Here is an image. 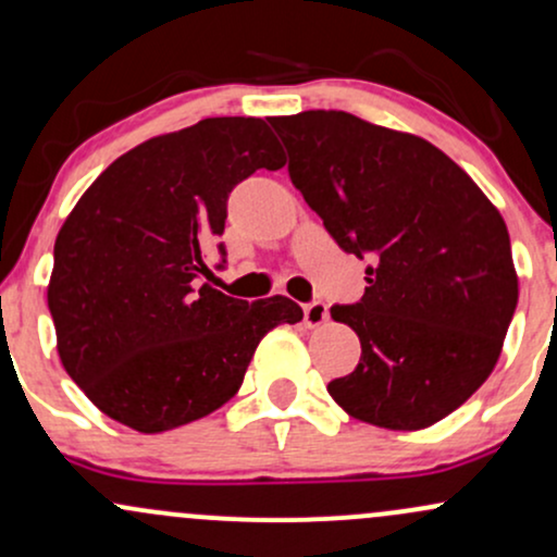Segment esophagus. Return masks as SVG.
I'll return each instance as SVG.
<instances>
[{
  "mask_svg": "<svg viewBox=\"0 0 557 557\" xmlns=\"http://www.w3.org/2000/svg\"><path fill=\"white\" fill-rule=\"evenodd\" d=\"M327 304H322V300H311V304L304 306V322L309 324V327H319V324L327 322Z\"/></svg>",
  "mask_w": 557,
  "mask_h": 557,
  "instance_id": "esophagus-1",
  "label": "esophagus"
}]
</instances>
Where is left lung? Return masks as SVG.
<instances>
[{"label":"left lung","instance_id":"left-lung-1","mask_svg":"<svg viewBox=\"0 0 557 557\" xmlns=\"http://www.w3.org/2000/svg\"><path fill=\"white\" fill-rule=\"evenodd\" d=\"M287 172L345 253L369 257L359 304L332 306L361 361L332 380L343 411L385 430H424L482 387L519 304L500 212L430 140L356 114L270 120Z\"/></svg>","mask_w":557,"mask_h":557}]
</instances>
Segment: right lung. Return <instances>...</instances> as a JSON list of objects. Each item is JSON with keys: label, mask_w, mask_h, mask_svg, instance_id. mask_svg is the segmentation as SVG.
<instances>
[{"label": "right lung", "mask_w": 557, "mask_h": 557, "mask_svg": "<svg viewBox=\"0 0 557 557\" xmlns=\"http://www.w3.org/2000/svg\"><path fill=\"white\" fill-rule=\"evenodd\" d=\"M285 164L259 117H207L131 149L81 196L54 240L57 354L101 413L144 434L233 398L261 337L304 319L285 296L230 298L201 283L225 261L227 196ZM222 267V264H220Z\"/></svg>", "instance_id": "1"}]
</instances>
